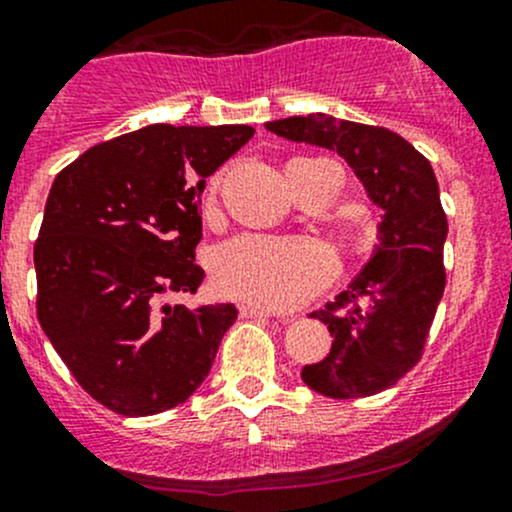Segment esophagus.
<instances>
[{
	"label": "esophagus",
	"mask_w": 512,
	"mask_h": 512,
	"mask_svg": "<svg viewBox=\"0 0 512 512\" xmlns=\"http://www.w3.org/2000/svg\"><path fill=\"white\" fill-rule=\"evenodd\" d=\"M239 312H241V317H273V315H276V312L266 310V307L251 305V302H244V305H239Z\"/></svg>",
	"instance_id": "obj_1"
}]
</instances>
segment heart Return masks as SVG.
I'll return each mask as SVG.
<instances>
[{
	"mask_svg": "<svg viewBox=\"0 0 512 512\" xmlns=\"http://www.w3.org/2000/svg\"><path fill=\"white\" fill-rule=\"evenodd\" d=\"M219 175L212 180V190ZM337 258L317 239L244 234L229 239L212 258V278L222 293L254 305L295 307L327 285Z\"/></svg>",
	"mask_w": 512,
	"mask_h": 512,
	"instance_id": "heart-1",
	"label": "heart"
}]
</instances>
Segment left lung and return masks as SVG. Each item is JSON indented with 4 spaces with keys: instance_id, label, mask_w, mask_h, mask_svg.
Masks as SVG:
<instances>
[{
    "instance_id": "1",
    "label": "left lung",
    "mask_w": 512,
    "mask_h": 512,
    "mask_svg": "<svg viewBox=\"0 0 512 512\" xmlns=\"http://www.w3.org/2000/svg\"><path fill=\"white\" fill-rule=\"evenodd\" d=\"M266 129L337 151L383 210L381 244L371 261L349 290L312 312L334 337L332 351L302 368V381L327 398L381 393L422 359L447 283V214L434 170L415 146L383 126L307 114L268 122Z\"/></svg>"
}]
</instances>
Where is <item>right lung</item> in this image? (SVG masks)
<instances>
[{
  "label": "right lung",
  "instance_id": "obj_1",
  "mask_svg": "<svg viewBox=\"0 0 512 512\" xmlns=\"http://www.w3.org/2000/svg\"><path fill=\"white\" fill-rule=\"evenodd\" d=\"M251 136L246 124H151L87 148L53 180L34 246L38 322L104 408L156 415L210 373L236 307L158 298L200 288L205 178Z\"/></svg>",
  "mask_w": 512,
  "mask_h": 512
}]
</instances>
